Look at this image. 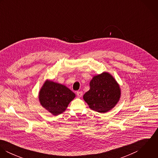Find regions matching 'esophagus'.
I'll return each instance as SVG.
<instances>
[{
  "instance_id": "obj_1",
  "label": "esophagus",
  "mask_w": 158,
  "mask_h": 158,
  "mask_svg": "<svg viewBox=\"0 0 158 158\" xmlns=\"http://www.w3.org/2000/svg\"><path fill=\"white\" fill-rule=\"evenodd\" d=\"M77 96H78V97H82V95H83V92H82V91H78V92H77Z\"/></svg>"
}]
</instances>
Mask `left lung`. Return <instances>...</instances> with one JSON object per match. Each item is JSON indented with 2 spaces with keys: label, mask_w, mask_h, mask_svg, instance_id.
Returning <instances> with one entry per match:
<instances>
[{
  "label": "left lung",
  "mask_w": 158,
  "mask_h": 158,
  "mask_svg": "<svg viewBox=\"0 0 158 158\" xmlns=\"http://www.w3.org/2000/svg\"><path fill=\"white\" fill-rule=\"evenodd\" d=\"M90 89L83 95L84 100L92 110L106 113L119 102L120 85L113 75L107 72L94 75L89 83Z\"/></svg>",
  "instance_id": "8db88e82"
}]
</instances>
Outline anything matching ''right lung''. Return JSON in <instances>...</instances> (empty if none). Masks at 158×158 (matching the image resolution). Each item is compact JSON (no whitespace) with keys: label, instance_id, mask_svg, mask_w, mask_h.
I'll list each match as a JSON object with an SVG mask.
<instances>
[{"label":"right lung","instance_id":"1","mask_svg":"<svg viewBox=\"0 0 158 158\" xmlns=\"http://www.w3.org/2000/svg\"><path fill=\"white\" fill-rule=\"evenodd\" d=\"M75 94L65 85L46 80L38 94L41 105L53 115L64 112Z\"/></svg>","mask_w":158,"mask_h":158}]
</instances>
